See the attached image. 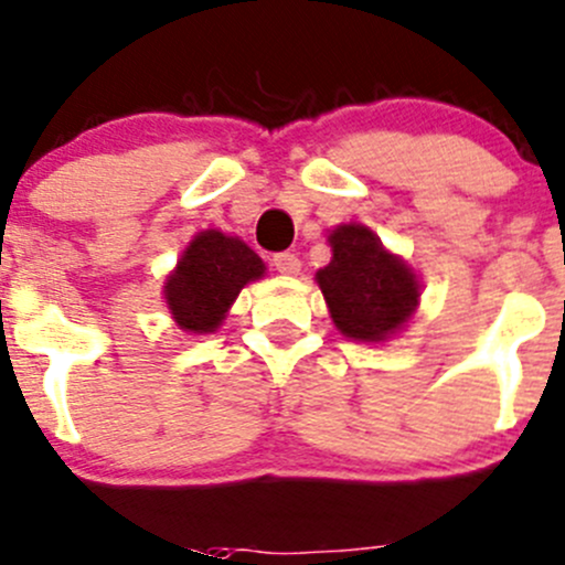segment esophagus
<instances>
[{
  "label": "esophagus",
  "instance_id": "obj_1",
  "mask_svg": "<svg viewBox=\"0 0 565 565\" xmlns=\"http://www.w3.org/2000/svg\"><path fill=\"white\" fill-rule=\"evenodd\" d=\"M273 265H276V270L284 273V276H298L300 273V259L292 250H281V254L273 256Z\"/></svg>",
  "mask_w": 565,
  "mask_h": 565
}]
</instances>
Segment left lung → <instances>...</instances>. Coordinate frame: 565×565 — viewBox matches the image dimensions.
Masks as SVG:
<instances>
[{
	"mask_svg": "<svg viewBox=\"0 0 565 565\" xmlns=\"http://www.w3.org/2000/svg\"><path fill=\"white\" fill-rule=\"evenodd\" d=\"M333 259L317 273L335 328L358 341H383L402 328L418 306V281L402 259L358 224L328 237Z\"/></svg>",
	"mask_w": 565,
	"mask_h": 565,
	"instance_id": "1",
	"label": "left lung"
}]
</instances>
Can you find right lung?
Here are the masks:
<instances>
[{
  "instance_id": "obj_1",
  "label": "right lung",
  "mask_w": 565,
  "mask_h": 565,
  "mask_svg": "<svg viewBox=\"0 0 565 565\" xmlns=\"http://www.w3.org/2000/svg\"><path fill=\"white\" fill-rule=\"evenodd\" d=\"M265 273L259 256L237 237L207 230L193 237L167 281L174 322L191 333H213L235 303L237 292Z\"/></svg>"
}]
</instances>
